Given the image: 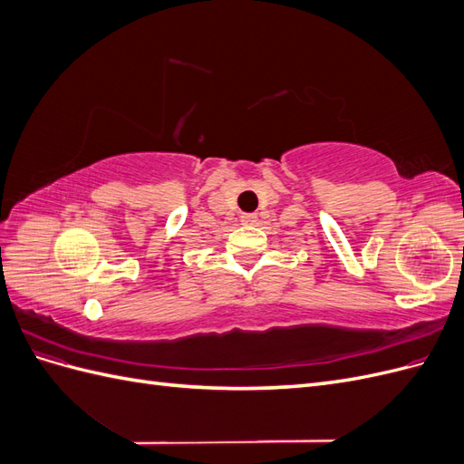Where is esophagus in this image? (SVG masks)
<instances>
[{
  "label": "esophagus",
  "instance_id": "34e87169",
  "mask_svg": "<svg viewBox=\"0 0 464 464\" xmlns=\"http://www.w3.org/2000/svg\"><path fill=\"white\" fill-rule=\"evenodd\" d=\"M240 222L242 224H256L257 222V215H242Z\"/></svg>",
  "mask_w": 464,
  "mask_h": 464
}]
</instances>
